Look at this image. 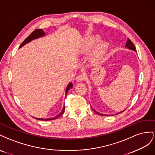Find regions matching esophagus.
Segmentation results:
<instances>
[{
    "instance_id": "obj_1",
    "label": "esophagus",
    "mask_w": 155,
    "mask_h": 155,
    "mask_svg": "<svg viewBox=\"0 0 155 155\" xmlns=\"http://www.w3.org/2000/svg\"><path fill=\"white\" fill-rule=\"evenodd\" d=\"M75 79H76V81L77 82H82V81H83L84 80V75L81 74H78Z\"/></svg>"
}]
</instances>
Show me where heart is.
I'll return each mask as SVG.
<instances>
[{"mask_svg":"<svg viewBox=\"0 0 155 155\" xmlns=\"http://www.w3.org/2000/svg\"><path fill=\"white\" fill-rule=\"evenodd\" d=\"M98 38H96L95 39V41H98ZM91 47L89 45H87V46H84L82 48V51L83 52H86L87 51H88L90 49ZM108 49V43H102L101 44V45L99 46L98 48H97V52L95 53V57L96 58H99L100 57L102 56L104 54H105L106 52H107Z\"/></svg>","mask_w":155,"mask_h":155,"instance_id":"obj_1","label":"heart"}]
</instances>
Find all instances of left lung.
Segmentation results:
<instances>
[{
  "instance_id": "obj_1",
  "label": "left lung",
  "mask_w": 155,
  "mask_h": 155,
  "mask_svg": "<svg viewBox=\"0 0 155 155\" xmlns=\"http://www.w3.org/2000/svg\"><path fill=\"white\" fill-rule=\"evenodd\" d=\"M125 47L128 48H129V49H130V50H132V51H136V47H135L134 45L133 44V43H132V42L131 41V40H130V39L129 38L127 39V41L126 45H125ZM92 109L94 110V111L97 114L100 115V116H104V115H105V114H101V113H99V112H97L96 110H95V109H94V108H92ZM123 111H124V110H123ZM123 111H122V112H123ZM119 113H120V112H119ZM119 113H117V114H118ZM107 116H108V115H107Z\"/></svg>"
}]
</instances>
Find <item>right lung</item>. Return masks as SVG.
Segmentation results:
<instances>
[{
	"label": "right lung",
	"mask_w": 155,
	"mask_h": 155,
	"mask_svg": "<svg viewBox=\"0 0 155 155\" xmlns=\"http://www.w3.org/2000/svg\"><path fill=\"white\" fill-rule=\"evenodd\" d=\"M45 33L44 32V31H43L42 29H36V30H35L34 31H33V32L29 35V36H28L27 38H26L25 39L24 41L21 43V45H20L19 48H21V47L24 46L25 45H26V43H28L30 42L31 41H32L33 39H38V38H40V37H42V36H45ZM72 87H73V84H72L71 82H70V83L69 84H68L67 88H66V90H65V96H66V95H67L68 91H69ZM64 111H65V106L64 107L62 110H61V112L58 115H57V116H55L54 117L47 118V119H41V118H36V117H34V118H36V119H38V120H41V121L53 120V119H57V118H58L59 117H60V116H61V115L63 114V113L64 112Z\"/></svg>",
	"instance_id": "obj_1"
}]
</instances>
